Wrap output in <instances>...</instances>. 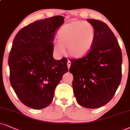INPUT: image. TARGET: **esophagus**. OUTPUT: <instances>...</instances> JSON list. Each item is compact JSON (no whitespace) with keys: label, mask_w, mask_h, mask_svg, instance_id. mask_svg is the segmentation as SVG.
<instances>
[{"label":"esophagus","mask_w":130,"mask_h":130,"mask_svg":"<svg viewBox=\"0 0 130 130\" xmlns=\"http://www.w3.org/2000/svg\"><path fill=\"white\" fill-rule=\"evenodd\" d=\"M71 61H70V60H68V62H67V66H68V69H70V66H71Z\"/></svg>","instance_id":"34e87169"}]
</instances>
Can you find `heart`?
I'll return each instance as SVG.
<instances>
[{
    "mask_svg": "<svg viewBox=\"0 0 130 130\" xmlns=\"http://www.w3.org/2000/svg\"><path fill=\"white\" fill-rule=\"evenodd\" d=\"M95 39L93 26L84 21H73L63 25L57 33L59 42L53 45L54 51L63 55L67 48L68 55L76 59L82 58L90 53Z\"/></svg>",
    "mask_w": 130,
    "mask_h": 130,
    "instance_id": "heart-1",
    "label": "heart"
}]
</instances>
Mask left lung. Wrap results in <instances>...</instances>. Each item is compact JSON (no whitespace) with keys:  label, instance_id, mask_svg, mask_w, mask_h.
Instances as JSON below:
<instances>
[{"label":"left lung","instance_id":"8db88e82","mask_svg":"<svg viewBox=\"0 0 130 130\" xmlns=\"http://www.w3.org/2000/svg\"><path fill=\"white\" fill-rule=\"evenodd\" d=\"M93 26L95 39L90 53L71 60L70 72L74 96L78 104L98 108L110 101L122 77V56L117 39L106 23L87 20Z\"/></svg>","mask_w":130,"mask_h":130}]
</instances>
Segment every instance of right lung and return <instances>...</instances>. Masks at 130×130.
Wrapping results in <instances>:
<instances>
[{
	"label": "right lung",
	"mask_w": 130,
	"mask_h": 130,
	"mask_svg": "<svg viewBox=\"0 0 130 130\" xmlns=\"http://www.w3.org/2000/svg\"><path fill=\"white\" fill-rule=\"evenodd\" d=\"M64 22L60 15L34 22L18 32L8 58L11 85L20 101L36 110L52 102L54 90L68 72L67 59L53 58L56 29Z\"/></svg>",
	"instance_id": "add662e5"
}]
</instances>
